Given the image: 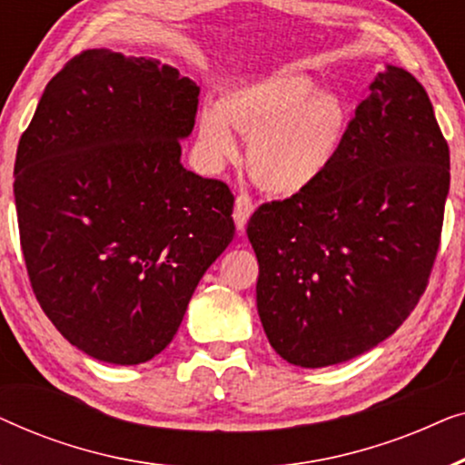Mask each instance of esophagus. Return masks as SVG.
I'll return each mask as SVG.
<instances>
[{
    "label": "esophagus",
    "mask_w": 465,
    "mask_h": 465,
    "mask_svg": "<svg viewBox=\"0 0 465 465\" xmlns=\"http://www.w3.org/2000/svg\"><path fill=\"white\" fill-rule=\"evenodd\" d=\"M252 213H253V201L247 194H239L237 199H234V212H232L234 224H237L239 232L245 231V224Z\"/></svg>",
    "instance_id": "34e87169"
}]
</instances>
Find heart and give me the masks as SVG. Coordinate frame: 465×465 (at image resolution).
Instances as JSON below:
<instances>
[{
    "mask_svg": "<svg viewBox=\"0 0 465 465\" xmlns=\"http://www.w3.org/2000/svg\"><path fill=\"white\" fill-rule=\"evenodd\" d=\"M245 137L247 167L260 186L277 194L307 190L330 169L347 135V110L332 93H320L304 74H275L232 88L220 105L201 112L199 135L213 161L237 156Z\"/></svg>",
    "mask_w": 465,
    "mask_h": 465,
    "instance_id": "heart-1",
    "label": "heart"
}]
</instances>
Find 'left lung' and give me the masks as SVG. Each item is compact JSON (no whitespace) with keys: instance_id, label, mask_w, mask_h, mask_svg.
<instances>
[{"instance_id":"1","label":"left lung","mask_w":465,"mask_h":465,"mask_svg":"<svg viewBox=\"0 0 465 465\" xmlns=\"http://www.w3.org/2000/svg\"><path fill=\"white\" fill-rule=\"evenodd\" d=\"M449 167L425 88L387 65L326 173L253 212L258 315L285 361L341 364L402 326L440 245Z\"/></svg>"}]
</instances>
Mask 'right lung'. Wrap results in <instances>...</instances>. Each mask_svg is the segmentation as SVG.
<instances>
[{"mask_svg": "<svg viewBox=\"0 0 465 465\" xmlns=\"http://www.w3.org/2000/svg\"><path fill=\"white\" fill-rule=\"evenodd\" d=\"M199 86L145 56L93 48L44 88L15 163L21 247L54 328L133 366L173 341L234 237L226 183L182 164Z\"/></svg>", "mask_w": 465, "mask_h": 465, "instance_id": "right-lung-1", "label": "right lung"}]
</instances>
